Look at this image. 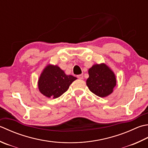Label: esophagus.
Segmentation results:
<instances>
[{
    "label": "esophagus",
    "instance_id": "obj_1",
    "mask_svg": "<svg viewBox=\"0 0 148 148\" xmlns=\"http://www.w3.org/2000/svg\"><path fill=\"white\" fill-rule=\"evenodd\" d=\"M77 77L78 79H83V74L78 75V76H77Z\"/></svg>",
    "mask_w": 148,
    "mask_h": 148
}]
</instances>
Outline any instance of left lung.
Listing matches in <instances>:
<instances>
[{"label": "left lung", "instance_id": "1", "mask_svg": "<svg viewBox=\"0 0 148 148\" xmlns=\"http://www.w3.org/2000/svg\"><path fill=\"white\" fill-rule=\"evenodd\" d=\"M86 85L92 93L105 97L112 93L116 85V78L110 69L105 63L95 64L88 70Z\"/></svg>", "mask_w": 148, "mask_h": 148}]
</instances>
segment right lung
<instances>
[{"mask_svg": "<svg viewBox=\"0 0 148 148\" xmlns=\"http://www.w3.org/2000/svg\"><path fill=\"white\" fill-rule=\"evenodd\" d=\"M76 79L71 75H66L57 65H48L40 75L38 85L43 95L55 99L65 93Z\"/></svg>", "mask_w": 148, "mask_h": 148, "instance_id": "add662e5", "label": "right lung"}]
</instances>
